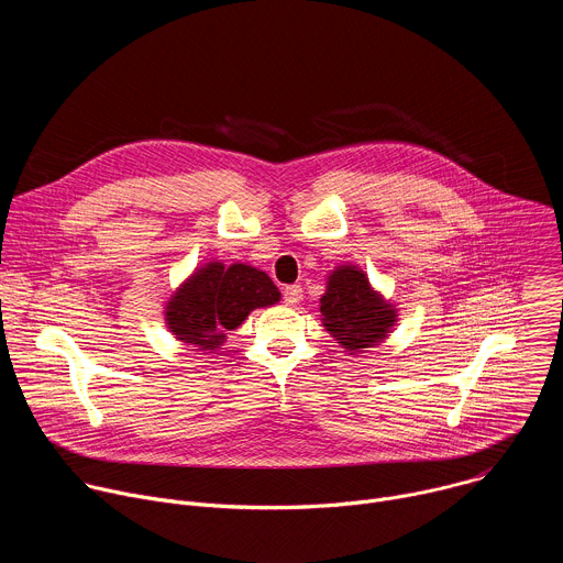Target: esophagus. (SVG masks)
<instances>
[{
	"label": "esophagus",
	"mask_w": 563,
	"mask_h": 563,
	"mask_svg": "<svg viewBox=\"0 0 563 563\" xmlns=\"http://www.w3.org/2000/svg\"><path fill=\"white\" fill-rule=\"evenodd\" d=\"M283 300H285V305H296V302H300V300H302V287H300V285H287V287L283 289Z\"/></svg>",
	"instance_id": "34e87169"
}]
</instances>
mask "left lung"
<instances>
[{"mask_svg": "<svg viewBox=\"0 0 563 563\" xmlns=\"http://www.w3.org/2000/svg\"><path fill=\"white\" fill-rule=\"evenodd\" d=\"M320 316L325 330L354 354L383 343L398 313L372 289L363 269L343 265L328 276V289L320 296Z\"/></svg>", "mask_w": 563, "mask_h": 563, "instance_id": "left-lung-1", "label": "left lung"}]
</instances>
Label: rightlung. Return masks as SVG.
I'll use <instances>...</instances> for the list:
<instances>
[{
  "label": "right lung",
  "instance_id": "1",
  "mask_svg": "<svg viewBox=\"0 0 563 563\" xmlns=\"http://www.w3.org/2000/svg\"><path fill=\"white\" fill-rule=\"evenodd\" d=\"M280 300L274 280L252 267L235 263H207L196 269L169 298L165 320L172 334L198 350H216L224 343V332L243 325L256 307Z\"/></svg>",
  "mask_w": 563,
  "mask_h": 563
}]
</instances>
